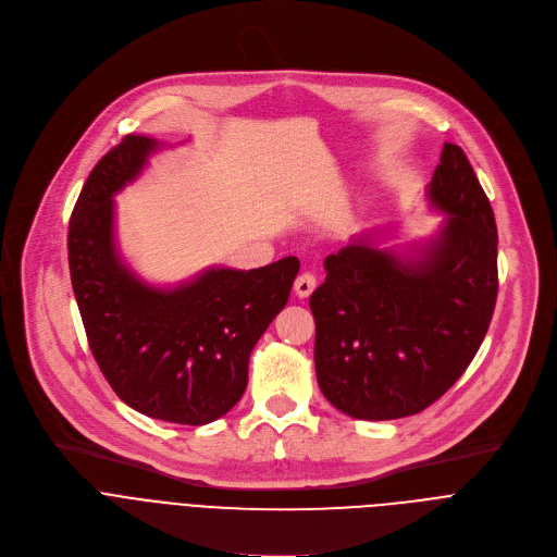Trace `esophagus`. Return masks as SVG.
Returning a JSON list of instances; mask_svg holds the SVG:
<instances>
[{
  "mask_svg": "<svg viewBox=\"0 0 557 557\" xmlns=\"http://www.w3.org/2000/svg\"><path fill=\"white\" fill-rule=\"evenodd\" d=\"M314 286H317V277H314V273H310V271L297 275V280H295V293H297L301 299L308 297V295L314 290Z\"/></svg>",
  "mask_w": 557,
  "mask_h": 557,
  "instance_id": "obj_1",
  "label": "esophagus"
}]
</instances>
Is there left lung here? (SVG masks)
Returning <instances> with one entry per match:
<instances>
[{"label": "left lung", "instance_id": "left-lung-1", "mask_svg": "<svg viewBox=\"0 0 557 557\" xmlns=\"http://www.w3.org/2000/svg\"><path fill=\"white\" fill-rule=\"evenodd\" d=\"M445 222L425 247L396 256L361 233L326 258L310 295L314 372L348 417L389 421L423 412L479 352L498 295L496 218L465 151L445 143L428 185Z\"/></svg>", "mask_w": 557, "mask_h": 557}]
</instances>
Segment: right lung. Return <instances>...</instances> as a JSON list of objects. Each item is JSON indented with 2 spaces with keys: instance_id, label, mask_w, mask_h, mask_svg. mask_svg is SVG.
Masks as SVG:
<instances>
[{
  "instance_id": "add662e5",
  "label": "right lung",
  "mask_w": 557,
  "mask_h": 557,
  "mask_svg": "<svg viewBox=\"0 0 557 557\" xmlns=\"http://www.w3.org/2000/svg\"><path fill=\"white\" fill-rule=\"evenodd\" d=\"M161 147L127 134L88 176L67 228L72 290L90 350L119 399L181 425L226 414L249 383V357L286 306L299 260L207 269L174 288L145 284L114 240V194Z\"/></svg>"
}]
</instances>
